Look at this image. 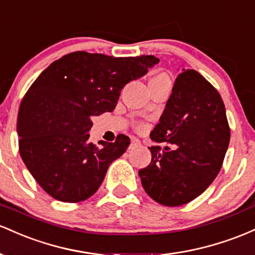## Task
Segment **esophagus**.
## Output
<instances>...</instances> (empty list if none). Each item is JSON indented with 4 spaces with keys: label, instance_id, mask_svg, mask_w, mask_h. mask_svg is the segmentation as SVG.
Masks as SVG:
<instances>
[{
    "label": "esophagus",
    "instance_id": "1",
    "mask_svg": "<svg viewBox=\"0 0 255 255\" xmlns=\"http://www.w3.org/2000/svg\"><path fill=\"white\" fill-rule=\"evenodd\" d=\"M139 144H141V141H139L138 138H135V137H133V138H131V144H130L131 148L137 147V145H139Z\"/></svg>",
    "mask_w": 255,
    "mask_h": 255
}]
</instances>
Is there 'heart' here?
<instances>
[{"label":"heart","mask_w":255,"mask_h":255,"mask_svg":"<svg viewBox=\"0 0 255 255\" xmlns=\"http://www.w3.org/2000/svg\"><path fill=\"white\" fill-rule=\"evenodd\" d=\"M154 78H167V76H166V74H164V73H160V74H158V76L154 77Z\"/></svg>","instance_id":"obj_1"}]
</instances>
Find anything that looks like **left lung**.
<instances>
[{"label": "left lung", "mask_w": 255, "mask_h": 255, "mask_svg": "<svg viewBox=\"0 0 255 255\" xmlns=\"http://www.w3.org/2000/svg\"><path fill=\"white\" fill-rule=\"evenodd\" d=\"M150 138L167 145L149 147L150 164L138 171L145 193L168 207L201 195L219 173L230 141L216 88L195 70L183 68Z\"/></svg>", "instance_id": "left-lung-1"}]
</instances>
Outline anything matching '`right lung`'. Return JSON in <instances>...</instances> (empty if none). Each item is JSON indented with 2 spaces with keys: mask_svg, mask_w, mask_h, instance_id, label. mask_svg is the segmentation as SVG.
Here are the masks:
<instances>
[{
  "mask_svg": "<svg viewBox=\"0 0 255 255\" xmlns=\"http://www.w3.org/2000/svg\"><path fill=\"white\" fill-rule=\"evenodd\" d=\"M159 62L153 55L114 58L74 51L50 64L25 94L16 132L22 161L42 189L62 202L96 193L130 138L89 142L91 117L116 108L120 91Z\"/></svg>",
  "mask_w": 255,
  "mask_h": 255,
  "instance_id": "obj_1",
  "label": "right lung"
}]
</instances>
